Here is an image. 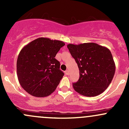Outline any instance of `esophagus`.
<instances>
[{
  "instance_id": "obj_1",
  "label": "esophagus",
  "mask_w": 129,
  "mask_h": 129,
  "mask_svg": "<svg viewBox=\"0 0 129 129\" xmlns=\"http://www.w3.org/2000/svg\"><path fill=\"white\" fill-rule=\"evenodd\" d=\"M65 74H66L67 75H69V71H66V72H65Z\"/></svg>"
}]
</instances>
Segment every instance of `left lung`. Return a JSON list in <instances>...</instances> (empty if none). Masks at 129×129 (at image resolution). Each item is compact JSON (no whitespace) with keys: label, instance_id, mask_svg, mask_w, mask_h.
<instances>
[{"label":"left lung","instance_id":"1","mask_svg":"<svg viewBox=\"0 0 129 129\" xmlns=\"http://www.w3.org/2000/svg\"><path fill=\"white\" fill-rule=\"evenodd\" d=\"M67 48L79 69V79L73 83L74 90L87 97L104 92L112 80L115 65L111 52L95 43L69 44Z\"/></svg>","mask_w":129,"mask_h":129}]
</instances>
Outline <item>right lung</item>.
<instances>
[{"mask_svg":"<svg viewBox=\"0 0 129 129\" xmlns=\"http://www.w3.org/2000/svg\"><path fill=\"white\" fill-rule=\"evenodd\" d=\"M65 43L40 37L24 46L17 60V74L22 87L37 97L49 95L63 77L57 53Z\"/></svg>","mask_w":129,"mask_h":129,"instance_id":"right-lung-1","label":"right lung"}]
</instances>
